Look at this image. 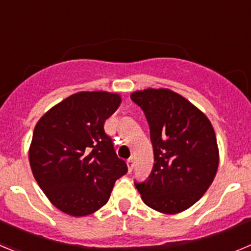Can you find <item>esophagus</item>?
Wrapping results in <instances>:
<instances>
[{"label": "esophagus", "instance_id": "obj_1", "mask_svg": "<svg viewBox=\"0 0 251 251\" xmlns=\"http://www.w3.org/2000/svg\"><path fill=\"white\" fill-rule=\"evenodd\" d=\"M127 166H128V171H129V172H132L133 168H134V158H133V157H132V158L128 159Z\"/></svg>", "mask_w": 251, "mask_h": 251}]
</instances>
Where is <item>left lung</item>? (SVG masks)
I'll return each mask as SVG.
<instances>
[{
	"mask_svg": "<svg viewBox=\"0 0 251 251\" xmlns=\"http://www.w3.org/2000/svg\"><path fill=\"white\" fill-rule=\"evenodd\" d=\"M130 98L145 112L154 154L152 172L137 190L153 210L179 214L200 200L216 176L214 127L191 101L166 88L137 90Z\"/></svg>",
	"mask_w": 251,
	"mask_h": 251,
	"instance_id": "obj_1",
	"label": "left lung"
}]
</instances>
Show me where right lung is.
<instances>
[{
    "mask_svg": "<svg viewBox=\"0 0 251 251\" xmlns=\"http://www.w3.org/2000/svg\"><path fill=\"white\" fill-rule=\"evenodd\" d=\"M121 95L79 92L39 119L28 150L32 175L50 202L81 217L103 207L115 181L127 174L104 123L118 109Z\"/></svg>",
    "mask_w": 251,
    "mask_h": 251,
    "instance_id": "1",
    "label": "right lung"
}]
</instances>
